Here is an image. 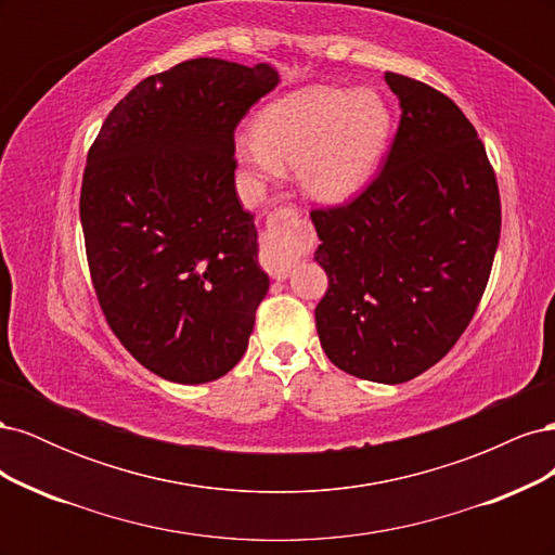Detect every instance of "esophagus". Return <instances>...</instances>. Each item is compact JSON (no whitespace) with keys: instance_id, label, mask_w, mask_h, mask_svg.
<instances>
[{"instance_id":"obj_1","label":"esophagus","mask_w":555,"mask_h":555,"mask_svg":"<svg viewBox=\"0 0 555 555\" xmlns=\"http://www.w3.org/2000/svg\"><path fill=\"white\" fill-rule=\"evenodd\" d=\"M300 220L294 208H278L268 215L263 247H261V263L271 278L284 280L294 268L292 245L298 241Z\"/></svg>"}]
</instances>
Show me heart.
<instances>
[{
    "instance_id": "b5f03b06",
    "label": "heart",
    "mask_w": 555,
    "mask_h": 555,
    "mask_svg": "<svg viewBox=\"0 0 555 555\" xmlns=\"http://www.w3.org/2000/svg\"><path fill=\"white\" fill-rule=\"evenodd\" d=\"M391 133V111L375 90L317 86L268 104L255 133L236 139V157L255 182L296 164L300 190L317 201H345L371 178Z\"/></svg>"
}]
</instances>
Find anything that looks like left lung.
Segmentation results:
<instances>
[{
	"instance_id": "8db88e82",
	"label": "left lung",
	"mask_w": 555,
	"mask_h": 555,
	"mask_svg": "<svg viewBox=\"0 0 555 555\" xmlns=\"http://www.w3.org/2000/svg\"><path fill=\"white\" fill-rule=\"evenodd\" d=\"M400 122L375 178L312 208L328 289L319 340L340 371L382 384L426 373L479 308L500 241V192L477 129L447 94L386 72Z\"/></svg>"
}]
</instances>
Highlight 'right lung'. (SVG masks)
Returning <instances> with one entry per match:
<instances>
[{
	"label": "right lung",
	"mask_w": 555,
	"mask_h": 555,
	"mask_svg": "<svg viewBox=\"0 0 555 555\" xmlns=\"http://www.w3.org/2000/svg\"><path fill=\"white\" fill-rule=\"evenodd\" d=\"M275 86L268 64L184 60L120 99L90 145L80 222L99 308L169 382L220 379L255 328L268 275L233 133Z\"/></svg>",
	"instance_id": "1"
}]
</instances>
